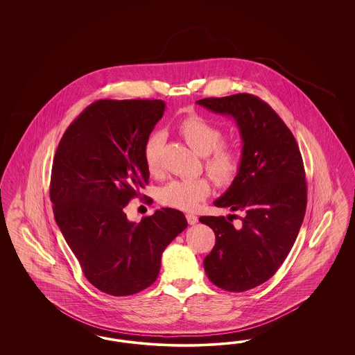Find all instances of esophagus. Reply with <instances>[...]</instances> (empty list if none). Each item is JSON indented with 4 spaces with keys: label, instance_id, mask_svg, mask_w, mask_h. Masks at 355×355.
Wrapping results in <instances>:
<instances>
[{
    "label": "esophagus",
    "instance_id": "34e87169",
    "mask_svg": "<svg viewBox=\"0 0 355 355\" xmlns=\"http://www.w3.org/2000/svg\"><path fill=\"white\" fill-rule=\"evenodd\" d=\"M186 218H187V223H189L190 225H195V224H198V221H199L198 216H195L193 214H187Z\"/></svg>",
    "mask_w": 355,
    "mask_h": 355
}]
</instances>
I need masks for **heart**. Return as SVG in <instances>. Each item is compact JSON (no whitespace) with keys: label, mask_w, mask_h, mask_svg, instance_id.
<instances>
[{"label":"heart","mask_w":355,"mask_h":355,"mask_svg":"<svg viewBox=\"0 0 355 355\" xmlns=\"http://www.w3.org/2000/svg\"><path fill=\"white\" fill-rule=\"evenodd\" d=\"M178 132L198 155L205 157V171L216 182L225 184L236 177L239 153L236 148L223 144L224 134L217 126L199 116H191L180 123ZM162 144V135H152L144 144L143 157L150 174H156L160 169ZM209 193L211 183L205 178L174 180L159 190V200L177 209L191 211Z\"/></svg>","instance_id":"obj_1"}]
</instances>
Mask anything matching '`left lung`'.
I'll list each match as a JSON object with an SVG mask.
<instances>
[{
  "label": "left lung",
  "instance_id": "8db88e82",
  "mask_svg": "<svg viewBox=\"0 0 355 355\" xmlns=\"http://www.w3.org/2000/svg\"><path fill=\"white\" fill-rule=\"evenodd\" d=\"M196 104L234 119L242 140L239 169L214 205L245 217L238 227L224 216L199 218L216 236L205 273L224 291H250L276 273L300 233L307 205L301 152L291 130L259 97L236 94Z\"/></svg>",
  "mask_w": 355,
  "mask_h": 355
}]
</instances>
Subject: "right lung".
<instances>
[{
    "label": "right lung",
    "instance_id": "obj_1",
    "mask_svg": "<svg viewBox=\"0 0 355 355\" xmlns=\"http://www.w3.org/2000/svg\"><path fill=\"white\" fill-rule=\"evenodd\" d=\"M164 112L162 100H98L67 128L54 155L55 223L86 279L110 295L152 285L164 250L187 226L172 208L139 224L123 212L148 184L143 148Z\"/></svg>",
    "mask_w": 355,
    "mask_h": 355
}]
</instances>
